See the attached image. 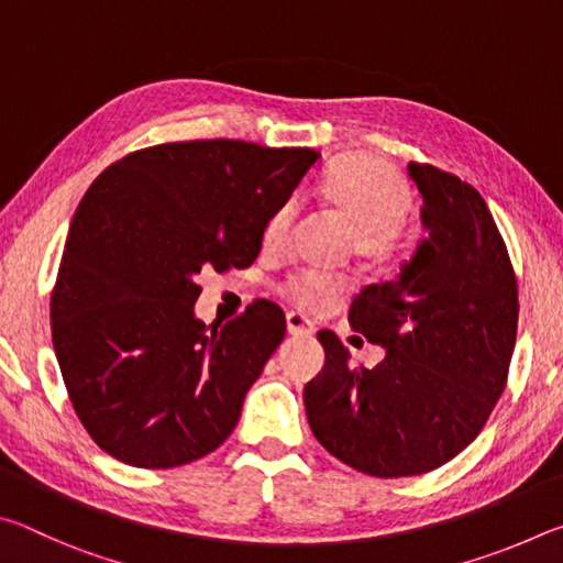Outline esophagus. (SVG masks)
<instances>
[{
	"label": "esophagus",
	"mask_w": 563,
	"mask_h": 563,
	"mask_svg": "<svg viewBox=\"0 0 563 563\" xmlns=\"http://www.w3.org/2000/svg\"><path fill=\"white\" fill-rule=\"evenodd\" d=\"M285 325H288L290 335H312L316 328H312V322L302 316V312H295L290 310L288 316H285Z\"/></svg>",
	"instance_id": "1"
}]
</instances>
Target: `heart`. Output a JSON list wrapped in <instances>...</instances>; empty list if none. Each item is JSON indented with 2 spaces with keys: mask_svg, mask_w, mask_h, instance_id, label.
Masks as SVG:
<instances>
[{
  "mask_svg": "<svg viewBox=\"0 0 563 563\" xmlns=\"http://www.w3.org/2000/svg\"><path fill=\"white\" fill-rule=\"evenodd\" d=\"M318 201L352 225V245L357 258L369 265L395 263L407 247V211L412 206L402 174L375 154H345L332 161L312 188ZM295 221V203L275 208L263 238L280 245ZM345 283L335 275L305 271L283 285V292L305 310H328L340 300Z\"/></svg>",
  "mask_w": 563,
  "mask_h": 563,
  "instance_id": "obj_1",
  "label": "heart"
}]
</instances>
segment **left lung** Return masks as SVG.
Instances as JSON below:
<instances>
[{
  "label": "left lung",
  "mask_w": 563,
  "mask_h": 563,
  "mask_svg": "<svg viewBox=\"0 0 563 563\" xmlns=\"http://www.w3.org/2000/svg\"><path fill=\"white\" fill-rule=\"evenodd\" d=\"M427 238L395 280L362 288L350 325L385 360L350 367L320 330L325 367L305 385L312 434L369 476H412L454 460L504 393L517 342V278L484 198L452 174L409 164Z\"/></svg>",
  "instance_id": "obj_1"
}]
</instances>
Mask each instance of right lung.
Wrapping results in <instances>:
<instances>
[{
  "label": "right lung",
  "instance_id": "1",
  "mask_svg": "<svg viewBox=\"0 0 563 563\" xmlns=\"http://www.w3.org/2000/svg\"><path fill=\"white\" fill-rule=\"evenodd\" d=\"M318 151L178 141L123 156L71 218L52 292V340L91 440L141 470L201 460L241 417L285 338L271 300L223 328L196 318V275L258 258L275 208Z\"/></svg>",
  "mask_w": 563,
  "mask_h": 563
}]
</instances>
